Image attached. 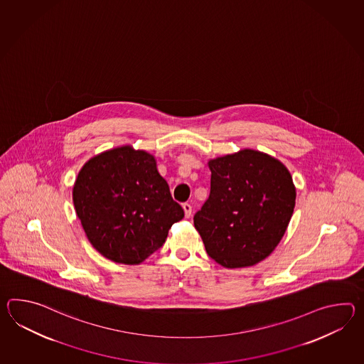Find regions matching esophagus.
I'll return each mask as SVG.
<instances>
[{"instance_id":"obj_1","label":"esophagus","mask_w":364,"mask_h":364,"mask_svg":"<svg viewBox=\"0 0 364 364\" xmlns=\"http://www.w3.org/2000/svg\"><path fill=\"white\" fill-rule=\"evenodd\" d=\"M183 209H184V213H186V218H189L192 215V206L189 203H183Z\"/></svg>"}]
</instances>
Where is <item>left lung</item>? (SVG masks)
I'll return each instance as SVG.
<instances>
[{
    "label": "left lung",
    "mask_w": 364,
    "mask_h": 364,
    "mask_svg": "<svg viewBox=\"0 0 364 364\" xmlns=\"http://www.w3.org/2000/svg\"><path fill=\"white\" fill-rule=\"evenodd\" d=\"M210 194L194 214L208 255L222 267H251L281 242L296 192L282 163L255 150L209 162Z\"/></svg>",
    "instance_id": "obj_1"
}]
</instances>
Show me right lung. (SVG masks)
<instances>
[{
	"label": "right lung",
	"instance_id": "obj_1",
	"mask_svg": "<svg viewBox=\"0 0 364 364\" xmlns=\"http://www.w3.org/2000/svg\"><path fill=\"white\" fill-rule=\"evenodd\" d=\"M73 202L92 247L127 265L158 251L171 226L184 218L153 155L129 146L90 159L75 180Z\"/></svg>",
	"mask_w": 364,
	"mask_h": 364
}]
</instances>
